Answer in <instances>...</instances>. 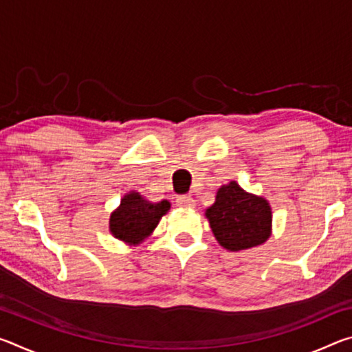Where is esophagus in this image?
I'll return each mask as SVG.
<instances>
[{"label":"esophagus","mask_w":352,"mask_h":352,"mask_svg":"<svg viewBox=\"0 0 352 352\" xmlns=\"http://www.w3.org/2000/svg\"><path fill=\"white\" fill-rule=\"evenodd\" d=\"M177 205L183 206V208H194L195 206V200L190 194L186 195H178L177 197Z\"/></svg>","instance_id":"obj_1"}]
</instances>
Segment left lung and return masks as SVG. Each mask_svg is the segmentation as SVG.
<instances>
[{"label":"left lung","mask_w":352,"mask_h":352,"mask_svg":"<svg viewBox=\"0 0 352 352\" xmlns=\"http://www.w3.org/2000/svg\"><path fill=\"white\" fill-rule=\"evenodd\" d=\"M205 216L214 237L230 252L262 245L272 234L269 201L243 190L236 182L219 188Z\"/></svg>","instance_id":"8db88e82"}]
</instances>
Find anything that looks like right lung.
<instances>
[{
	"instance_id": "obj_1",
	"label": "right lung",
	"mask_w": 352,
	"mask_h": 352,
	"mask_svg": "<svg viewBox=\"0 0 352 352\" xmlns=\"http://www.w3.org/2000/svg\"><path fill=\"white\" fill-rule=\"evenodd\" d=\"M170 204L162 200L158 204L146 200L140 192H129L121 199L119 205L110 216V231L116 239L138 245L157 228L166 212L169 211Z\"/></svg>"
}]
</instances>
